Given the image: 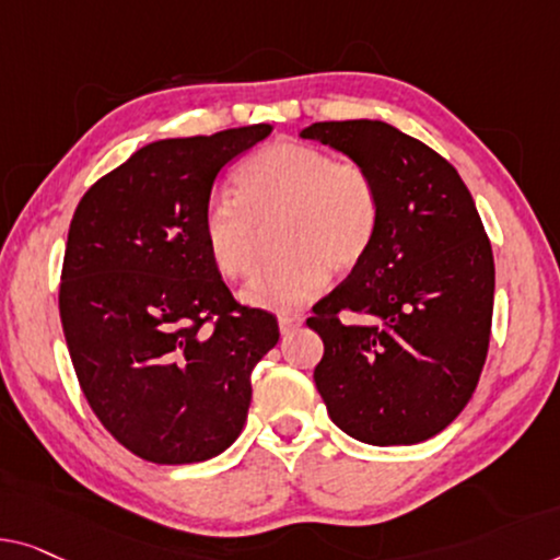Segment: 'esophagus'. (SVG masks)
<instances>
[{
	"label": "esophagus",
	"mask_w": 560,
	"mask_h": 560,
	"mask_svg": "<svg viewBox=\"0 0 560 560\" xmlns=\"http://www.w3.org/2000/svg\"><path fill=\"white\" fill-rule=\"evenodd\" d=\"M302 324H304L302 314H279L281 334H291L296 327H302Z\"/></svg>",
	"instance_id": "esophagus-1"
}]
</instances>
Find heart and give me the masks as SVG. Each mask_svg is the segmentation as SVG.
<instances>
[{
  "instance_id": "heart-1",
  "label": "heart",
  "mask_w": 560,
  "mask_h": 560,
  "mask_svg": "<svg viewBox=\"0 0 560 560\" xmlns=\"http://www.w3.org/2000/svg\"><path fill=\"white\" fill-rule=\"evenodd\" d=\"M233 198L206 206L200 231L215 271L248 277L264 233L283 254L266 264L244 291L252 306L289 312L319 294L331 273L360 266L377 238L382 198L374 175L352 158H334L308 143H271L233 175Z\"/></svg>"
}]
</instances>
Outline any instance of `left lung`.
<instances>
[{
  "label": "left lung",
  "mask_w": 560,
  "mask_h": 560,
  "mask_svg": "<svg viewBox=\"0 0 560 560\" xmlns=\"http://www.w3.org/2000/svg\"><path fill=\"white\" fill-rule=\"evenodd\" d=\"M302 138L364 163L382 198L370 254L306 319L324 341L316 389L347 435L415 445L445 430L478 387L493 324L490 238L453 165L402 130L314 122Z\"/></svg>",
  "instance_id": "left-lung-1"
}]
</instances>
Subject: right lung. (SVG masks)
Listing matches in <instances>:
<instances>
[{
    "label": "right lung",
    "instance_id": "obj_1",
    "mask_svg": "<svg viewBox=\"0 0 560 560\" xmlns=\"http://www.w3.org/2000/svg\"><path fill=\"white\" fill-rule=\"evenodd\" d=\"M269 122L140 148L74 208L60 319L80 389L103 428L158 465L200 463L244 430L252 372L279 324L238 304L203 244L223 165Z\"/></svg>",
    "mask_w": 560,
    "mask_h": 560
}]
</instances>
